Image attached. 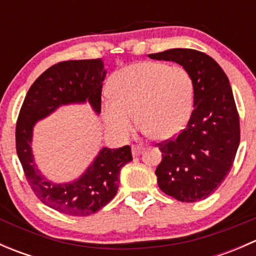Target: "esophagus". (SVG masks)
Returning a JSON list of instances; mask_svg holds the SVG:
<instances>
[{
    "instance_id": "esophagus-1",
    "label": "esophagus",
    "mask_w": 256,
    "mask_h": 256,
    "mask_svg": "<svg viewBox=\"0 0 256 256\" xmlns=\"http://www.w3.org/2000/svg\"><path fill=\"white\" fill-rule=\"evenodd\" d=\"M131 150H132V156L134 157L140 156V154L144 152V147L142 146H138V144H132Z\"/></svg>"
}]
</instances>
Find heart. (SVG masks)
Returning a JSON list of instances; mask_svg holds the SVG:
<instances>
[{"label":"heart","instance_id":"b5f03b06","mask_svg":"<svg viewBox=\"0 0 256 256\" xmlns=\"http://www.w3.org/2000/svg\"><path fill=\"white\" fill-rule=\"evenodd\" d=\"M112 98L102 105L106 128L118 138L130 132L135 118L144 134L167 140L187 122L193 104L192 76L182 66L162 62H136L109 80Z\"/></svg>","mask_w":256,"mask_h":256}]
</instances>
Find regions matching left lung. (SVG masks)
<instances>
[{"mask_svg":"<svg viewBox=\"0 0 256 256\" xmlns=\"http://www.w3.org/2000/svg\"><path fill=\"white\" fill-rule=\"evenodd\" d=\"M148 56L176 62L194 86V109L186 128L176 138L158 144V187L180 202L204 200L229 174L239 147V115L229 79L212 56L194 49L174 48Z\"/></svg>","mask_w":256,"mask_h":256,"instance_id":"8db88e82","label":"left lung"}]
</instances>
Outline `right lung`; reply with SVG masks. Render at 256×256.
<instances>
[{
	"label": "right lung",
	"instance_id": "obj_1",
	"mask_svg": "<svg viewBox=\"0 0 256 256\" xmlns=\"http://www.w3.org/2000/svg\"><path fill=\"white\" fill-rule=\"evenodd\" d=\"M105 76L106 70L100 58L54 64L33 82L18 115L16 150L26 178L40 202L68 216L94 214L115 197L121 168L132 161L131 148L104 147L78 180L54 183L40 174L34 162L33 128L63 105L89 102L92 110L100 114Z\"/></svg>",
	"mask_w": 256,
	"mask_h": 256
}]
</instances>
